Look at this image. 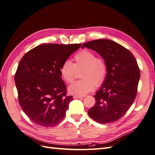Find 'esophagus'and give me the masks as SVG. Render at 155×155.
Masks as SVG:
<instances>
[{"label":"esophagus","instance_id":"esophagus-1","mask_svg":"<svg viewBox=\"0 0 155 155\" xmlns=\"http://www.w3.org/2000/svg\"><path fill=\"white\" fill-rule=\"evenodd\" d=\"M83 96H74L73 98L74 99H79V98H83Z\"/></svg>","mask_w":155,"mask_h":155}]
</instances>
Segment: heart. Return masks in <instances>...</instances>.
<instances>
[{
    "label": "heart",
    "instance_id": "obj_1",
    "mask_svg": "<svg viewBox=\"0 0 155 155\" xmlns=\"http://www.w3.org/2000/svg\"><path fill=\"white\" fill-rule=\"evenodd\" d=\"M74 63L66 60L60 67V74L63 80L72 83L76 78L77 70L80 72L82 79L73 83L68 88L71 94L83 96L92 91L94 85H101L105 81L108 67L105 59L97 58L93 51L87 49L81 50L74 56Z\"/></svg>",
    "mask_w": 155,
    "mask_h": 155
}]
</instances>
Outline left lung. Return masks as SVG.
<instances>
[{"mask_svg":"<svg viewBox=\"0 0 155 155\" xmlns=\"http://www.w3.org/2000/svg\"><path fill=\"white\" fill-rule=\"evenodd\" d=\"M84 47L96 51L108 67L105 81L94 96L95 105L88 114L97 123H112L126 113L137 96L140 77L137 61L129 50L111 40L91 41Z\"/></svg>","mask_w":155,"mask_h":155,"instance_id":"obj_1","label":"left lung"}]
</instances>
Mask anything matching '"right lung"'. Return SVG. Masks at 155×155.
I'll return each mask as SVG.
<instances>
[{"instance_id": "add662e5", "label": "right lung", "mask_w": 155, "mask_h": 155, "mask_svg": "<svg viewBox=\"0 0 155 155\" xmlns=\"http://www.w3.org/2000/svg\"><path fill=\"white\" fill-rule=\"evenodd\" d=\"M81 44H43L24 55L15 74L19 104L34 124L45 127L64 117L72 96L61 79L60 67Z\"/></svg>"}]
</instances>
